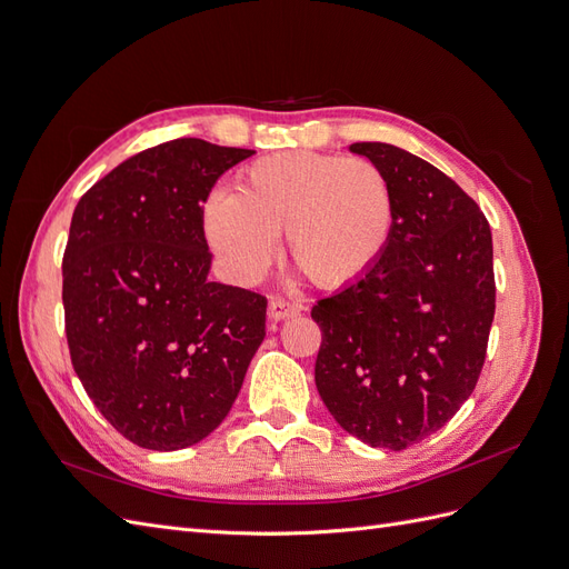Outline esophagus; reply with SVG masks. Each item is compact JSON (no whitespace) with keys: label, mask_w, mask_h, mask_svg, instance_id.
<instances>
[{"label":"esophagus","mask_w":569,"mask_h":569,"mask_svg":"<svg viewBox=\"0 0 569 569\" xmlns=\"http://www.w3.org/2000/svg\"><path fill=\"white\" fill-rule=\"evenodd\" d=\"M303 311V303L299 301H289V299H282V297H274L270 299L268 303V318L272 322H284L289 318H295Z\"/></svg>","instance_id":"34e87169"}]
</instances>
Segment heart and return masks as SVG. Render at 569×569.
I'll list each match as a JSON object with an SVG mask.
<instances>
[{
  "label": "heart",
  "instance_id": "1",
  "mask_svg": "<svg viewBox=\"0 0 569 569\" xmlns=\"http://www.w3.org/2000/svg\"><path fill=\"white\" fill-rule=\"evenodd\" d=\"M393 228V189L360 157L280 151L249 163L234 194L203 201L201 230L232 280L253 282L284 232L287 256L320 287L351 284L380 261Z\"/></svg>",
  "mask_w": 569,
  "mask_h": 569
}]
</instances>
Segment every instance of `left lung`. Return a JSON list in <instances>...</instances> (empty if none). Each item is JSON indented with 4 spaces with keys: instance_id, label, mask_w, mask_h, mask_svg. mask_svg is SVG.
<instances>
[{
    "instance_id": "8db88e82",
    "label": "left lung",
    "mask_w": 569,
    "mask_h": 569,
    "mask_svg": "<svg viewBox=\"0 0 569 569\" xmlns=\"http://www.w3.org/2000/svg\"><path fill=\"white\" fill-rule=\"evenodd\" d=\"M393 189V228L363 278L320 299L316 387L332 418L375 449L403 451L449 422L477 387L496 313L491 228L439 168L356 142Z\"/></svg>"
}]
</instances>
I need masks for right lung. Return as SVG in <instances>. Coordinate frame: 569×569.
<instances>
[{
    "label": "right lung",
    "instance_id": "right-lung-1",
    "mask_svg": "<svg viewBox=\"0 0 569 569\" xmlns=\"http://www.w3.org/2000/svg\"><path fill=\"white\" fill-rule=\"evenodd\" d=\"M194 137L134 153L84 192L63 251L71 363L116 432L187 449L226 420L266 337V297L209 282L201 209L251 157Z\"/></svg>",
    "mask_w": 569,
    "mask_h": 569
}]
</instances>
